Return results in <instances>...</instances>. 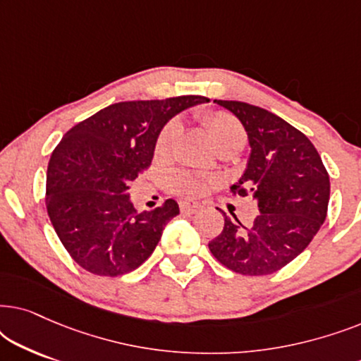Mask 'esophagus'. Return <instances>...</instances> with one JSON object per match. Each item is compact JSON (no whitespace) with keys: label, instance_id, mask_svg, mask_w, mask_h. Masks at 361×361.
<instances>
[{"label":"esophagus","instance_id":"esophagus-1","mask_svg":"<svg viewBox=\"0 0 361 361\" xmlns=\"http://www.w3.org/2000/svg\"><path fill=\"white\" fill-rule=\"evenodd\" d=\"M200 205L197 204H189V202H180V214L184 215H192L195 214V212H199Z\"/></svg>","mask_w":361,"mask_h":361}]
</instances>
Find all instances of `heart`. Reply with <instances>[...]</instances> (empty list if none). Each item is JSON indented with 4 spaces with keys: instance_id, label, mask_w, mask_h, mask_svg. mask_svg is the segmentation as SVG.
<instances>
[{
    "instance_id": "heart-1",
    "label": "heart",
    "mask_w": 361,
    "mask_h": 361,
    "mask_svg": "<svg viewBox=\"0 0 361 361\" xmlns=\"http://www.w3.org/2000/svg\"><path fill=\"white\" fill-rule=\"evenodd\" d=\"M209 135L212 137L216 149H225V147H236L241 149L245 145V130L241 123L236 120L233 115L226 111H209L202 115ZM180 135V123L177 120H171L167 125L162 128L159 136L156 141V154L166 157L171 154L172 147H174L177 137ZM172 187L177 194H180L185 199H197V197L204 195L205 190L212 184L210 179L202 176H194L189 172H176L172 176Z\"/></svg>"
}]
</instances>
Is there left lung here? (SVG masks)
Here are the masks:
<instances>
[{"label":"left lung","instance_id":"left-lung-1","mask_svg":"<svg viewBox=\"0 0 361 361\" xmlns=\"http://www.w3.org/2000/svg\"><path fill=\"white\" fill-rule=\"evenodd\" d=\"M245 126L250 159L231 192L258 202L250 226L224 214L221 233L209 243L212 255L243 276L273 274L307 248L327 216L330 179L309 137L264 108L214 100Z\"/></svg>","mask_w":361,"mask_h":361}]
</instances>
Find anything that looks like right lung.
Listing matches in <instances>:
<instances>
[{"label":"right lung","mask_w":361,"mask_h":361,"mask_svg":"<svg viewBox=\"0 0 361 361\" xmlns=\"http://www.w3.org/2000/svg\"><path fill=\"white\" fill-rule=\"evenodd\" d=\"M209 98L120 102L68 130L47 167L46 207L72 259L97 276H121L145 263L179 215L176 200L137 214L130 182L151 166L167 121Z\"/></svg>","instance_id":"right-lung-1"}]
</instances>
